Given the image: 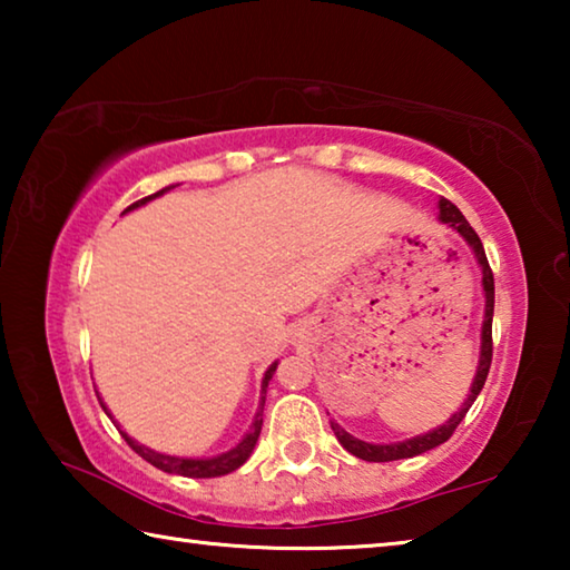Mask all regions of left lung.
<instances>
[{
	"mask_svg": "<svg viewBox=\"0 0 570 570\" xmlns=\"http://www.w3.org/2000/svg\"><path fill=\"white\" fill-rule=\"evenodd\" d=\"M440 224H445L448 228L455 230L462 238L468 240V246L472 248V254H475L478 264L482 268V292H485V320H482V334H480V362H478V372H475V380H472V387L468 400L462 402V407L452 414V417L440 424V428L424 432V435L417 438H410V440H402V442H390V445H372V442H364V440H356L352 438L350 432L342 430L340 424L332 422V430L336 440L342 442V448L346 452H352L354 458L366 460V462H392V460H404V458H414V455H422V452H428L432 448L442 445V442H448L452 438V432L458 430V424L465 417L468 410L472 407V402L478 400V394L482 390V384L488 380V372H490V362H493V308H495V278L493 272H490V264H488V256H485V248H482V240L478 238L475 230L468 224V218L460 214V208L455 204H450L448 198H440Z\"/></svg>",
	"mask_w": 570,
	"mask_h": 570,
	"instance_id": "left-lung-1",
	"label": "left lung"
}]
</instances>
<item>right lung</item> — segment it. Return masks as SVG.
<instances>
[{
    "label": "right lung",
    "instance_id": "right-lung-1",
    "mask_svg": "<svg viewBox=\"0 0 570 570\" xmlns=\"http://www.w3.org/2000/svg\"><path fill=\"white\" fill-rule=\"evenodd\" d=\"M170 188H173V186L163 188V190H158V193H153V196H148V198H140L138 204L128 206V208L122 210V214H128V210L138 208V206H146L148 200L163 196V193L170 190ZM276 364H278V362H274L272 366H268L266 374H264V382H262V394H264V397H262V407H258L256 417H254V424H250V430L246 432L244 440H240L236 448H230L228 452H220V455H214V458H176V455H166V452H156V450H150V448H146V445H140V442H135L132 438H128V435H125V432L120 430L122 438H125V442H128V445H130L135 452H138V455H140L142 460L150 462L153 468H158V470H163V472H170V475H183V478H220V475H228V472L238 470V468L244 465V462L250 458V452H254V448H256V440H258V435H262L266 387H268V380L274 377ZM98 400H100V397H98ZM100 404H102L105 414H108V417L112 420V414L108 412V407H105L102 400H100Z\"/></svg>",
    "mask_w": 570,
    "mask_h": 570
}]
</instances>
